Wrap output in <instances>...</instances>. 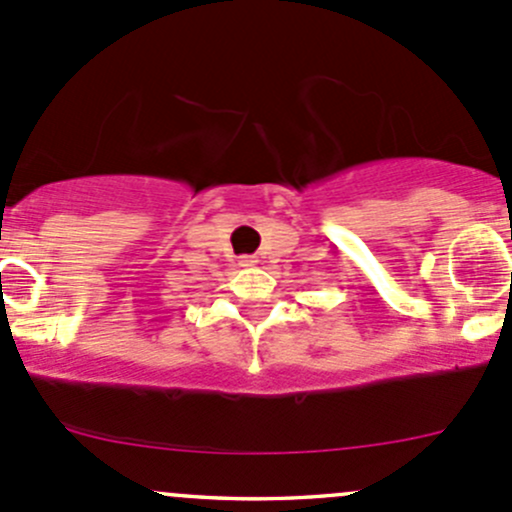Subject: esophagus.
Wrapping results in <instances>:
<instances>
[{"label": "esophagus", "mask_w": 512, "mask_h": 512, "mask_svg": "<svg viewBox=\"0 0 512 512\" xmlns=\"http://www.w3.org/2000/svg\"><path fill=\"white\" fill-rule=\"evenodd\" d=\"M256 263H258L256 256H241V258H239V266H244V268L256 266Z\"/></svg>", "instance_id": "obj_1"}]
</instances>
